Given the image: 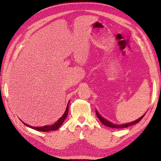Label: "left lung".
<instances>
[{
  "mask_svg": "<svg viewBox=\"0 0 161 161\" xmlns=\"http://www.w3.org/2000/svg\"><path fill=\"white\" fill-rule=\"evenodd\" d=\"M95 113H96V115L97 116V118L102 122V124H104V125H106L107 126H108V127L116 128V129L126 128V127H128V126H131V125H135V124H137V123H138L141 120V119L143 118V117H144L145 115V114L144 115H143L142 116H141V117L140 118H138V119H136V120L133 121V122H130V123H126V124H123V125H115V124H114V123L109 122L108 120H107V119H104V118H102V116L98 114V112L97 111V110L95 111Z\"/></svg>",
  "mask_w": 161,
  "mask_h": 161,
  "instance_id": "obj_1",
  "label": "left lung"
}]
</instances>
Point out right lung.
Wrapping results in <instances>:
<instances>
[{"label": "right lung", "mask_w": 161, "mask_h": 161, "mask_svg": "<svg viewBox=\"0 0 161 161\" xmlns=\"http://www.w3.org/2000/svg\"><path fill=\"white\" fill-rule=\"evenodd\" d=\"M68 114V104L66 107V111L64 112V115L61 116V117L59 119V120H57L55 123H54V125H46V126H41V127H36V126H33L31 125H27L26 123H24L23 122V123L25 126H28L30 128H32L35 130H36V131H55V130H57L59 129V126L63 124L64 121L65 120V119L66 118L67 115Z\"/></svg>", "instance_id": "add662e5"}]
</instances>
